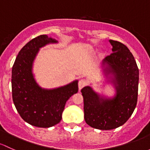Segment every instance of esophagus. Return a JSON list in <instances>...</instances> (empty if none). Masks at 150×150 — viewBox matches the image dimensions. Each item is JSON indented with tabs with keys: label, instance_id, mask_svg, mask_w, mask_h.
Here are the masks:
<instances>
[{
	"label": "esophagus",
	"instance_id": "obj_1",
	"mask_svg": "<svg viewBox=\"0 0 150 150\" xmlns=\"http://www.w3.org/2000/svg\"><path fill=\"white\" fill-rule=\"evenodd\" d=\"M86 84H87V83H86V80L80 79L79 81V84H78L79 89V90H81L83 87H84V86L86 85Z\"/></svg>",
	"mask_w": 150,
	"mask_h": 150
}]
</instances>
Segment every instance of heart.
Listing matches in <instances>:
<instances>
[{
    "mask_svg": "<svg viewBox=\"0 0 150 150\" xmlns=\"http://www.w3.org/2000/svg\"><path fill=\"white\" fill-rule=\"evenodd\" d=\"M100 58H103V54H100Z\"/></svg>",
    "mask_w": 150,
    "mask_h": 150,
    "instance_id": "b5f03b06",
    "label": "heart"
}]
</instances>
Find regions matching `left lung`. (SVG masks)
Returning <instances> with one entry per match:
<instances>
[{"mask_svg":"<svg viewBox=\"0 0 150 150\" xmlns=\"http://www.w3.org/2000/svg\"><path fill=\"white\" fill-rule=\"evenodd\" d=\"M112 53L105 57L101 67L106 83L114 86L115 95L108 98L90 86L81 90L84 98V120L91 127L110 130L124 124L137 103L139 69L132 53L123 43L112 40Z\"/></svg>","mask_w":150,"mask_h":150,"instance_id":"1","label":"left lung"}]
</instances>
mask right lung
<instances>
[{
    "instance_id": "1",
    "label": "right lung",
    "mask_w": 150,
    "mask_h": 150,
    "mask_svg": "<svg viewBox=\"0 0 150 150\" xmlns=\"http://www.w3.org/2000/svg\"><path fill=\"white\" fill-rule=\"evenodd\" d=\"M58 43L47 35L27 42L18 52L12 67V98L22 119L37 127L49 128L61 121L66 101L79 90L78 80L54 89H44L34 76L33 63L40 48Z\"/></svg>"
}]
</instances>
